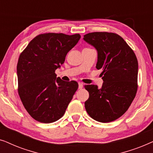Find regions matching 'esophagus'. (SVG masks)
Masks as SVG:
<instances>
[{"instance_id": "esophagus-1", "label": "esophagus", "mask_w": 153, "mask_h": 153, "mask_svg": "<svg viewBox=\"0 0 153 153\" xmlns=\"http://www.w3.org/2000/svg\"><path fill=\"white\" fill-rule=\"evenodd\" d=\"M83 83H81V82H79V89H82L83 88Z\"/></svg>"}]
</instances>
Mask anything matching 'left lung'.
I'll return each instance as SVG.
<instances>
[{
    "mask_svg": "<svg viewBox=\"0 0 153 153\" xmlns=\"http://www.w3.org/2000/svg\"><path fill=\"white\" fill-rule=\"evenodd\" d=\"M83 39L97 49L96 68L102 69L104 83L85 85L89 98L85 110L94 120L101 123L116 120L127 111L138 88V60L134 52L116 33H90Z\"/></svg>",
    "mask_w": 153,
    "mask_h": 153,
    "instance_id": "8db88e82",
    "label": "left lung"
}]
</instances>
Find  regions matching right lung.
Wrapping results in <instances>:
<instances>
[{
  "label": "right lung",
  "instance_id": "add662e5",
  "mask_svg": "<svg viewBox=\"0 0 153 153\" xmlns=\"http://www.w3.org/2000/svg\"><path fill=\"white\" fill-rule=\"evenodd\" d=\"M81 35L47 33L31 40L18 60V93L30 116L51 123L62 117L78 89L75 81L66 82L55 71L64 63L67 53Z\"/></svg>",
  "mask_w": 153,
  "mask_h": 153
}]
</instances>
